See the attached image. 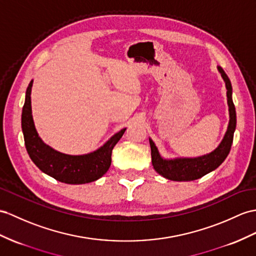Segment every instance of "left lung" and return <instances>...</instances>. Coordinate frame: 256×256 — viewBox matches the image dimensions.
<instances>
[{"mask_svg": "<svg viewBox=\"0 0 256 256\" xmlns=\"http://www.w3.org/2000/svg\"><path fill=\"white\" fill-rule=\"evenodd\" d=\"M218 70L222 74V77L225 81L227 88V101L230 120L226 134L224 136L220 144L213 152L194 158L164 160L160 155L154 142L150 139L152 165L156 172L167 179L174 180V182H191V180L198 179L206 175V174L215 170L228 156L234 141V132L236 124V108L232 102V88L230 80L222 67L218 66Z\"/></svg>", "mask_w": 256, "mask_h": 256, "instance_id": "left-lung-1", "label": "left lung"}]
</instances>
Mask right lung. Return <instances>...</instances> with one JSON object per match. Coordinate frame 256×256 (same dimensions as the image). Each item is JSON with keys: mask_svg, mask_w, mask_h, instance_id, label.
Listing matches in <instances>:
<instances>
[{"mask_svg": "<svg viewBox=\"0 0 256 256\" xmlns=\"http://www.w3.org/2000/svg\"><path fill=\"white\" fill-rule=\"evenodd\" d=\"M31 88L32 80L26 91V100L22 113V128L27 152L39 170L60 182L82 184L96 182L108 170L112 151L120 140L126 128L115 134L96 151L84 155H68L55 151L40 139L31 114Z\"/></svg>", "mask_w": 256, "mask_h": 256, "instance_id": "right-lung-1", "label": "right lung"}]
</instances>
